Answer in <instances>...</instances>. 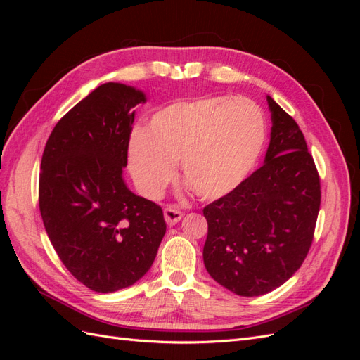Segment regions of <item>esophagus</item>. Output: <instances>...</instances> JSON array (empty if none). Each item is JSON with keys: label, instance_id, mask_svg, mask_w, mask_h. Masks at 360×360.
<instances>
[{"label": "esophagus", "instance_id": "34e87169", "mask_svg": "<svg viewBox=\"0 0 360 360\" xmlns=\"http://www.w3.org/2000/svg\"><path fill=\"white\" fill-rule=\"evenodd\" d=\"M163 216H165V221L168 225H176L183 217V213L179 209H176V207L169 205L163 209Z\"/></svg>", "mask_w": 360, "mask_h": 360}]
</instances>
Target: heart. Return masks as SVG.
<instances>
[{
	"label": "heart",
	"instance_id": "1",
	"mask_svg": "<svg viewBox=\"0 0 360 360\" xmlns=\"http://www.w3.org/2000/svg\"><path fill=\"white\" fill-rule=\"evenodd\" d=\"M266 120L246 97L201 96L162 108L129 141V168L139 191L155 198L180 167V177L200 200L234 191L257 163Z\"/></svg>",
	"mask_w": 360,
	"mask_h": 360
}]
</instances>
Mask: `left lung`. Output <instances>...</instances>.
<instances>
[{"label":"left lung","instance_id":"8db88e82","mask_svg":"<svg viewBox=\"0 0 360 360\" xmlns=\"http://www.w3.org/2000/svg\"><path fill=\"white\" fill-rule=\"evenodd\" d=\"M271 111L264 165L204 207L207 271L238 296L281 287L307 258L321 202L317 167L299 124L267 96Z\"/></svg>","mask_w":360,"mask_h":360}]
</instances>
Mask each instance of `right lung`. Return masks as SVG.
Masks as SVG:
<instances>
[{
    "label": "right lung",
    "instance_id": "add662e5",
    "mask_svg": "<svg viewBox=\"0 0 360 360\" xmlns=\"http://www.w3.org/2000/svg\"><path fill=\"white\" fill-rule=\"evenodd\" d=\"M144 94L108 82L61 117L43 150L39 209L61 263L85 287L114 292L135 284L167 231L162 207L123 181Z\"/></svg>",
    "mask_w": 360,
    "mask_h": 360
}]
</instances>
